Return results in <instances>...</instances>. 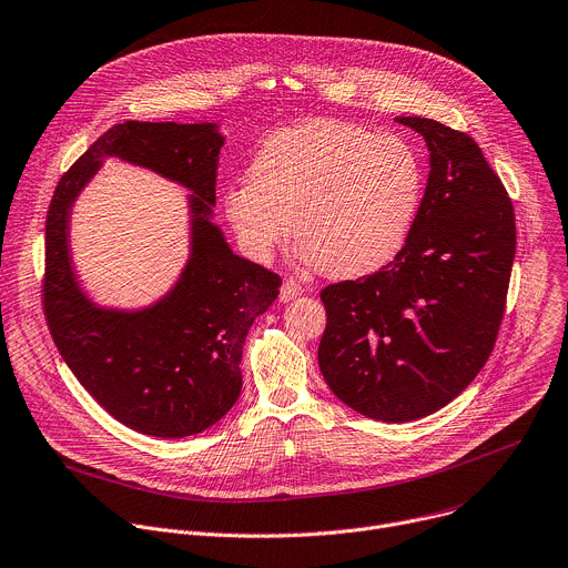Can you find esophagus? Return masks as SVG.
Instances as JSON below:
<instances>
[{
	"label": "esophagus",
	"instance_id": "1",
	"mask_svg": "<svg viewBox=\"0 0 568 568\" xmlns=\"http://www.w3.org/2000/svg\"><path fill=\"white\" fill-rule=\"evenodd\" d=\"M303 294V285L296 281V278H287L285 283H283V287H281V301L283 303H287V301H294L296 296H301Z\"/></svg>",
	"mask_w": 568,
	"mask_h": 568
}]
</instances>
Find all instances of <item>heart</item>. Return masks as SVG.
Wrapping results in <instances>:
<instances>
[{"mask_svg": "<svg viewBox=\"0 0 568 568\" xmlns=\"http://www.w3.org/2000/svg\"><path fill=\"white\" fill-rule=\"evenodd\" d=\"M422 199L424 163L405 138L313 120L257 146L251 179L226 187L224 213L255 261H270L294 226L305 263L357 278L400 253Z\"/></svg>", "mask_w": 568, "mask_h": 568, "instance_id": "b5f03b06", "label": "heart"}]
</instances>
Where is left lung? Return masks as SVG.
<instances>
[{
  "mask_svg": "<svg viewBox=\"0 0 568 568\" xmlns=\"http://www.w3.org/2000/svg\"><path fill=\"white\" fill-rule=\"evenodd\" d=\"M396 122L430 151L415 229L381 272L322 290L320 342L333 394L389 424L433 415L480 374L517 251L511 201L476 140L428 118Z\"/></svg>",
  "mask_w": 568,
  "mask_h": 568,
  "instance_id": "8db88e82",
  "label": "left lung"
}]
</instances>
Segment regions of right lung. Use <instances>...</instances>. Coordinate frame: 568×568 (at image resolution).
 <instances>
[{"label":"right lung","mask_w":568,"mask_h":568,"mask_svg":"<svg viewBox=\"0 0 568 568\" xmlns=\"http://www.w3.org/2000/svg\"><path fill=\"white\" fill-rule=\"evenodd\" d=\"M222 144L211 122L115 124L61 176L47 211L42 305L49 333L88 394L142 435L187 437L226 415L242 392L246 333L278 296L281 276L235 255L213 224ZM111 155L193 192L189 263L178 285L140 312L90 302L69 257L71 205Z\"/></svg>","instance_id":"obj_1"}]
</instances>
